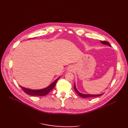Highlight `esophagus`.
<instances>
[{"instance_id": "esophagus-1", "label": "esophagus", "mask_w": 128, "mask_h": 128, "mask_svg": "<svg viewBox=\"0 0 128 128\" xmlns=\"http://www.w3.org/2000/svg\"><path fill=\"white\" fill-rule=\"evenodd\" d=\"M72 67H70L69 68V70H72Z\"/></svg>"}]
</instances>
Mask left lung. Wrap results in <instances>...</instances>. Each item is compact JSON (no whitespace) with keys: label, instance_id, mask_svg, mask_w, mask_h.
<instances>
[{"label":"left lung","instance_id":"1","mask_svg":"<svg viewBox=\"0 0 128 128\" xmlns=\"http://www.w3.org/2000/svg\"><path fill=\"white\" fill-rule=\"evenodd\" d=\"M100 42H102V43L104 45H107L108 46H110V43L107 42H106V41H102L101 40L100 41ZM74 90L75 91H76V92L77 93V94H78L80 96H81V97L82 98H92V97H96V96H102L104 94H82V93L80 92L78 90H77V88H76V84H75V83L74 84Z\"/></svg>","mask_w":128,"mask_h":128}]
</instances>
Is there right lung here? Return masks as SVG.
Listing matches in <instances>:
<instances>
[{"label":"right lung","instance_id":"right-lung-1","mask_svg":"<svg viewBox=\"0 0 128 128\" xmlns=\"http://www.w3.org/2000/svg\"><path fill=\"white\" fill-rule=\"evenodd\" d=\"M59 77V78H58L55 80L53 83H52L49 86L46 87L45 88H42V89H39V90H33V89H30L28 88H26L23 86H20V87L22 88L26 94H28L30 96H44L46 94H48V93L51 91L52 89L54 88L56 85V84L57 81L60 78Z\"/></svg>","mask_w":128,"mask_h":128}]
</instances>
